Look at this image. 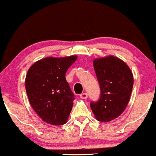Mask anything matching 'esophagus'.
<instances>
[{"mask_svg":"<svg viewBox=\"0 0 156 156\" xmlns=\"http://www.w3.org/2000/svg\"><path fill=\"white\" fill-rule=\"evenodd\" d=\"M87 96H88V95H87L86 93H82V94H80V97L82 99H87Z\"/></svg>","mask_w":156,"mask_h":156,"instance_id":"esophagus-1","label":"esophagus"}]
</instances>
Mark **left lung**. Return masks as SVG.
Wrapping results in <instances>:
<instances>
[{"label":"left lung","instance_id":"8db88e82","mask_svg":"<svg viewBox=\"0 0 156 156\" xmlns=\"http://www.w3.org/2000/svg\"><path fill=\"white\" fill-rule=\"evenodd\" d=\"M93 66L100 86V99L90 103L95 118L100 122L112 121L126 108L133 87V75L128 65L112 55L96 58Z\"/></svg>","mask_w":156,"mask_h":156}]
</instances>
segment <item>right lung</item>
Returning a JSON list of instances; mask_svg holds the SVG:
<instances>
[{"instance_id": "1", "label": "right lung", "mask_w": 156, "mask_h": 156, "mask_svg": "<svg viewBox=\"0 0 156 156\" xmlns=\"http://www.w3.org/2000/svg\"><path fill=\"white\" fill-rule=\"evenodd\" d=\"M77 56L46 57L35 62L27 71L25 88L31 106L41 119L53 126L67 122L74 94L66 80V72Z\"/></svg>"}]
</instances>
